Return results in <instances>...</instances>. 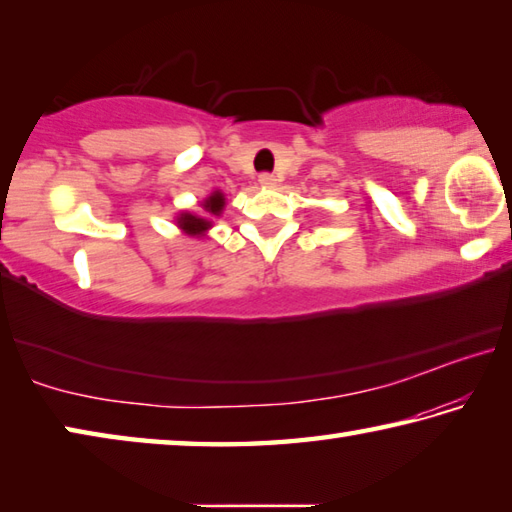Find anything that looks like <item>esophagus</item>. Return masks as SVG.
<instances>
[{
	"label": "esophagus",
	"instance_id": "esophagus-1",
	"mask_svg": "<svg viewBox=\"0 0 512 512\" xmlns=\"http://www.w3.org/2000/svg\"><path fill=\"white\" fill-rule=\"evenodd\" d=\"M277 183V178L273 176V173H262V176H259V185L262 187H273Z\"/></svg>",
	"mask_w": 512,
	"mask_h": 512
}]
</instances>
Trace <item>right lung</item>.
<instances>
[{
    "instance_id": "obj_1",
    "label": "right lung",
    "mask_w": 512,
    "mask_h": 512,
    "mask_svg": "<svg viewBox=\"0 0 512 512\" xmlns=\"http://www.w3.org/2000/svg\"><path fill=\"white\" fill-rule=\"evenodd\" d=\"M225 207V196L216 189V192H212L210 196L205 198L203 201V210L210 214V216H221ZM178 228L187 232V235H203V232H207L212 228V221L205 219V216H196L192 212H183L178 216Z\"/></svg>"
}]
</instances>
